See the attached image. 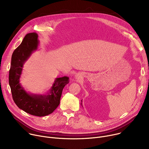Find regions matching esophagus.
<instances>
[{
  "label": "esophagus",
  "mask_w": 149,
  "mask_h": 149,
  "mask_svg": "<svg viewBox=\"0 0 149 149\" xmlns=\"http://www.w3.org/2000/svg\"><path fill=\"white\" fill-rule=\"evenodd\" d=\"M75 78H76L77 79H78L79 78V76L77 75H76V76H75Z\"/></svg>",
  "instance_id": "obj_1"
}]
</instances>
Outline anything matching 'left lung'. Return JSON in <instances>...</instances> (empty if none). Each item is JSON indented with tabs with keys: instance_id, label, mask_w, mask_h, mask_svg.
Segmentation results:
<instances>
[{
	"instance_id": "left-lung-1",
	"label": "left lung",
	"mask_w": 149,
	"mask_h": 149,
	"mask_svg": "<svg viewBox=\"0 0 149 149\" xmlns=\"http://www.w3.org/2000/svg\"><path fill=\"white\" fill-rule=\"evenodd\" d=\"M81 102H82V100H81ZM81 105H82V103H81Z\"/></svg>"
}]
</instances>
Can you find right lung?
Here are the masks:
<instances>
[{
  "label": "right lung",
  "mask_w": 149,
  "mask_h": 149,
  "mask_svg": "<svg viewBox=\"0 0 149 149\" xmlns=\"http://www.w3.org/2000/svg\"><path fill=\"white\" fill-rule=\"evenodd\" d=\"M36 33L26 35L22 43L14 51L11 60L9 83L12 98L17 107L26 113L38 117L49 115L58 107L63 88L69 83V77L56 78L48 95L27 93L21 86L19 79L25 62L38 48Z\"/></svg>",
  "instance_id": "obj_1"
}]
</instances>
